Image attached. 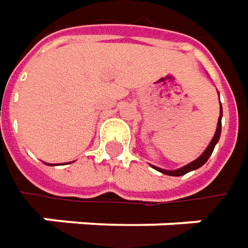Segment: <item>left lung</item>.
I'll list each match as a JSON object with an SVG mask.
<instances>
[{"label": "left lung", "instance_id": "obj_1", "mask_svg": "<svg viewBox=\"0 0 248 248\" xmlns=\"http://www.w3.org/2000/svg\"><path fill=\"white\" fill-rule=\"evenodd\" d=\"M219 95V93H218ZM219 103H221V100H219ZM221 110H219V117H218V124H217V129H215V134L213 139H211V142L208 143V146L205 148V150L199 156V157L193 160L192 163H189V164H186V166L181 167V168H178V170H163V168H160V167L156 166H150L153 167L155 170H157L158 172H161V174H166V175H171V176H181V175H185L187 172H190V171H195L197 168H200L202 166H204L205 161L210 158V156L213 155V150H214L215 145L218 143V140H219V137H221V125H222V123H221V120H222V106H219Z\"/></svg>", "mask_w": 248, "mask_h": 248}]
</instances>
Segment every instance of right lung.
<instances>
[{"label": "right lung", "mask_w": 248, "mask_h": 248, "mask_svg": "<svg viewBox=\"0 0 248 248\" xmlns=\"http://www.w3.org/2000/svg\"><path fill=\"white\" fill-rule=\"evenodd\" d=\"M48 166H49V164H48Z\"/></svg>", "instance_id": "1"}]
</instances>
